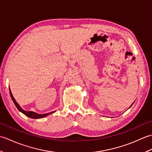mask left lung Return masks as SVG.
<instances>
[{"label": "left lung", "instance_id": "obj_1", "mask_svg": "<svg viewBox=\"0 0 152 152\" xmlns=\"http://www.w3.org/2000/svg\"><path fill=\"white\" fill-rule=\"evenodd\" d=\"M133 104H132V105H133ZM132 105H131V106H132ZM131 106H130V107H131ZM130 107H129V108H130Z\"/></svg>", "mask_w": 152, "mask_h": 152}]
</instances>
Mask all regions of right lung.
<instances>
[{"label": "right lung", "instance_id": "obj_1", "mask_svg": "<svg viewBox=\"0 0 152 152\" xmlns=\"http://www.w3.org/2000/svg\"><path fill=\"white\" fill-rule=\"evenodd\" d=\"M10 89V96H11V98L12 99L13 102H14V104L15 105L16 107H17V108L19 110V112H22L23 114H25V115H27V117L28 118H33V119H40V118H45L46 117V116H48V115H50L52 114V113H54L56 111H53V112H49V113H46V114H38V113H36L34 112H32V111H26V110H24L20 106H19V104H18V103L16 102V101L15 100L14 97L12 95V93L11 92V90Z\"/></svg>", "mask_w": 152, "mask_h": 152}]
</instances>
